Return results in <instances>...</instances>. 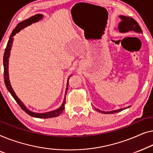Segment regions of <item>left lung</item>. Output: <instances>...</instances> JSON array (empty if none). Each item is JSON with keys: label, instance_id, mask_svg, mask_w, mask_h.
<instances>
[{"label": "left lung", "instance_id": "left-lung-1", "mask_svg": "<svg viewBox=\"0 0 153 153\" xmlns=\"http://www.w3.org/2000/svg\"><path fill=\"white\" fill-rule=\"evenodd\" d=\"M119 18L120 19V20H121V21L119 23V25H118V30H119L120 33H126L127 32L134 31L137 33H139V34L142 33V30L141 28V27L139 26L138 23H137L134 19L131 18V17L123 16V15H120ZM130 107V106H128V107H124V108L116 109V110H113L110 111H105L100 110V109H96V108L95 109L96 110H98L99 112H101L102 114H109L119 112V111L123 110V109L129 108Z\"/></svg>", "mask_w": 153, "mask_h": 153}]
</instances>
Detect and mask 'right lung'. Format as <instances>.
I'll use <instances>...</instances> for the list:
<instances>
[{"label": "right lung", "mask_w": 153, "mask_h": 153, "mask_svg": "<svg viewBox=\"0 0 153 153\" xmlns=\"http://www.w3.org/2000/svg\"><path fill=\"white\" fill-rule=\"evenodd\" d=\"M43 18V15L42 14H35L34 16H33L30 17L29 19H25V20L21 21L17 25V26L14 29V30L12 31L11 35L10 36L9 40H8L7 46H6L5 53H4V56H3V66H4V81H5V84L6 87L8 90V91L11 94L12 97L14 98V100L16 101V102L18 103V105L21 107V109H23V111H25V112H26L27 114L35 118H39V119H48V118H53V117H56L59 116L62 113V111H64V105L66 103V93H67V89H68V79H69V77L68 78L67 80V85H66V91H65V95H64V98L63 100V102L61 106H60L59 108L55 109V110L47 111V112L44 113H36L34 112V111H32L27 108L25 107V105L23 104V102L21 101L20 99L18 98V96L16 95L14 90H13L11 84H10V79H9V71H8V68H9V58L10 57V51L12 49L13 41H14V36L16 33H18L20 32L21 30L25 28V27L28 26V25H30L32 23H36L39 21V20H42Z\"/></svg>", "instance_id": "1"}]
</instances>
